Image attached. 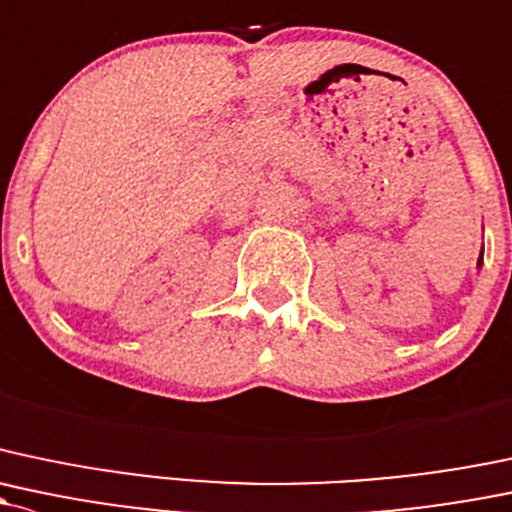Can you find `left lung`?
<instances>
[{
  "label": "left lung",
  "instance_id": "obj_1",
  "mask_svg": "<svg viewBox=\"0 0 512 512\" xmlns=\"http://www.w3.org/2000/svg\"><path fill=\"white\" fill-rule=\"evenodd\" d=\"M476 265H478V270H481V267H483V250H481V255H478V262H476Z\"/></svg>",
  "mask_w": 512,
  "mask_h": 512
}]
</instances>
